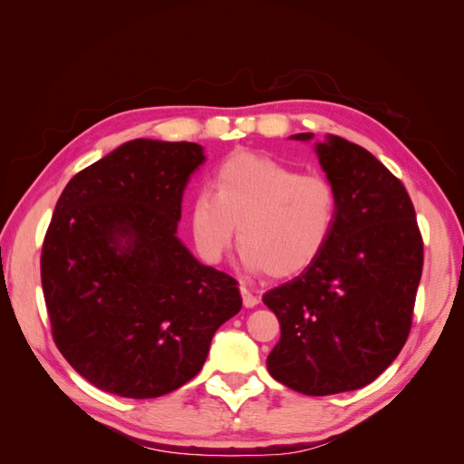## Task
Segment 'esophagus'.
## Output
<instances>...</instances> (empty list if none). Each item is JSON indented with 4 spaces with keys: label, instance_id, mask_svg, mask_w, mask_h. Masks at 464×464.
I'll use <instances>...</instances> for the list:
<instances>
[{
    "label": "esophagus",
    "instance_id": "obj_1",
    "mask_svg": "<svg viewBox=\"0 0 464 464\" xmlns=\"http://www.w3.org/2000/svg\"><path fill=\"white\" fill-rule=\"evenodd\" d=\"M239 291H241V297H243V304H245V307H247V309L257 307V304H259V297L247 287V285H241Z\"/></svg>",
    "mask_w": 464,
    "mask_h": 464
}]
</instances>
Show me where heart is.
I'll return each instance as SVG.
<instances>
[{
	"label": "heart",
	"mask_w": 464,
	"mask_h": 464,
	"mask_svg": "<svg viewBox=\"0 0 464 464\" xmlns=\"http://www.w3.org/2000/svg\"><path fill=\"white\" fill-rule=\"evenodd\" d=\"M337 219L339 195L327 177L247 153L225 160L213 193L197 191L189 201L191 239L203 261L219 263L239 229L245 265L271 277L317 263Z\"/></svg>",
	"instance_id": "obj_1"
}]
</instances>
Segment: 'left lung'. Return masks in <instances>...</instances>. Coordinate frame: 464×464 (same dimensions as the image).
Masks as SVG:
<instances>
[{
	"label": "left lung",
	"mask_w": 464,
	"mask_h": 464,
	"mask_svg": "<svg viewBox=\"0 0 464 464\" xmlns=\"http://www.w3.org/2000/svg\"><path fill=\"white\" fill-rule=\"evenodd\" d=\"M314 151L339 195L337 227L319 261L263 303L281 323L271 377L324 397L364 387L397 359L412 323L422 237L405 185L372 153L337 135Z\"/></svg>",
	"instance_id": "left-lung-1"
}]
</instances>
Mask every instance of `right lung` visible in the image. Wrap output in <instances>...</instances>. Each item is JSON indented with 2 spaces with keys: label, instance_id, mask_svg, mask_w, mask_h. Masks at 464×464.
I'll return each instance as SVG.
<instances>
[{
  "label": "right lung",
  "instance_id": "add662e5",
  "mask_svg": "<svg viewBox=\"0 0 464 464\" xmlns=\"http://www.w3.org/2000/svg\"><path fill=\"white\" fill-rule=\"evenodd\" d=\"M203 161L197 143L133 140L57 199L42 249L52 334L65 361L111 395L179 389L241 311L237 281L177 237L183 191Z\"/></svg>",
  "mask_w": 464,
  "mask_h": 464
}]
</instances>
